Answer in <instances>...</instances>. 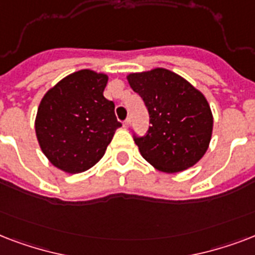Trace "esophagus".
I'll return each instance as SVG.
<instances>
[{
  "mask_svg": "<svg viewBox=\"0 0 255 255\" xmlns=\"http://www.w3.org/2000/svg\"><path fill=\"white\" fill-rule=\"evenodd\" d=\"M129 126H131V120H129V119L124 120V122H123V127L124 128H128V127H129Z\"/></svg>",
  "mask_w": 255,
  "mask_h": 255,
  "instance_id": "obj_1",
  "label": "esophagus"
}]
</instances>
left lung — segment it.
I'll return each mask as SVG.
<instances>
[{
  "label": "left lung",
  "mask_w": 255,
  "mask_h": 255,
  "mask_svg": "<svg viewBox=\"0 0 255 255\" xmlns=\"http://www.w3.org/2000/svg\"><path fill=\"white\" fill-rule=\"evenodd\" d=\"M127 79L149 114L147 133H133L141 156L167 173L194 165L205 155L213 129V116L205 96L165 69L129 74Z\"/></svg>",
  "instance_id": "obj_1"
}]
</instances>
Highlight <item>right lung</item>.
Listing matches in <instances>:
<instances>
[{
    "mask_svg": "<svg viewBox=\"0 0 255 255\" xmlns=\"http://www.w3.org/2000/svg\"><path fill=\"white\" fill-rule=\"evenodd\" d=\"M108 78L91 70L71 74L46 92L38 107L35 133L54 167L81 173L94 167L111 143L115 104L103 96Z\"/></svg>",
    "mask_w": 255,
    "mask_h": 255,
    "instance_id": "add662e5",
    "label": "right lung"
}]
</instances>
